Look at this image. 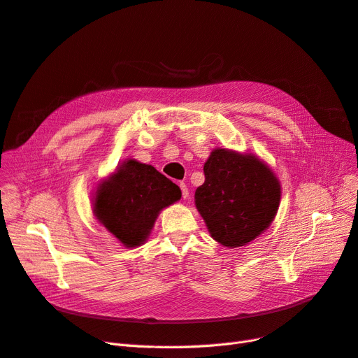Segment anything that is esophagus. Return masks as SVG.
Segmentation results:
<instances>
[{"label":"esophagus","instance_id":"obj_1","mask_svg":"<svg viewBox=\"0 0 358 358\" xmlns=\"http://www.w3.org/2000/svg\"><path fill=\"white\" fill-rule=\"evenodd\" d=\"M179 187H180V189H182V197H183V199H188V194H189V192H188V188H187L185 183L180 182Z\"/></svg>","mask_w":358,"mask_h":358}]
</instances>
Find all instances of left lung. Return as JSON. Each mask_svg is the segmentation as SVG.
Here are the masks:
<instances>
[{"instance_id":"left-lung-1","label":"left lung","mask_w":358,"mask_h":358,"mask_svg":"<svg viewBox=\"0 0 358 358\" xmlns=\"http://www.w3.org/2000/svg\"><path fill=\"white\" fill-rule=\"evenodd\" d=\"M203 170L204 183L194 199L216 242L243 246L268 229L280 201V183L272 169L252 154L218 148Z\"/></svg>"}]
</instances>
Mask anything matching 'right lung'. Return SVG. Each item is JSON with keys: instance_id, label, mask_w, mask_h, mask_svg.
<instances>
[{"instance_id": "right-lung-1", "label": "right lung", "mask_w": 358, "mask_h": 358, "mask_svg": "<svg viewBox=\"0 0 358 358\" xmlns=\"http://www.w3.org/2000/svg\"><path fill=\"white\" fill-rule=\"evenodd\" d=\"M180 196L176 183L155 167L127 159L99 183L94 215L125 248H136L146 242L158 213Z\"/></svg>"}]
</instances>
